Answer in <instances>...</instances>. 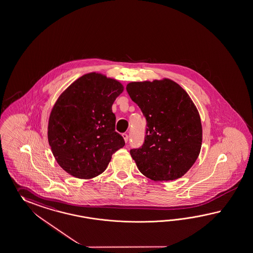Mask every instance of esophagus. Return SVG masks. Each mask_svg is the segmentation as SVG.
Returning <instances> with one entry per match:
<instances>
[{"mask_svg": "<svg viewBox=\"0 0 253 253\" xmlns=\"http://www.w3.org/2000/svg\"><path fill=\"white\" fill-rule=\"evenodd\" d=\"M123 137H124L125 142H128V134L127 133H123Z\"/></svg>", "mask_w": 253, "mask_h": 253, "instance_id": "34e87169", "label": "esophagus"}]
</instances>
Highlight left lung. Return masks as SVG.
<instances>
[{
	"instance_id": "8db88e82",
	"label": "left lung",
	"mask_w": 253,
	"mask_h": 253,
	"mask_svg": "<svg viewBox=\"0 0 253 253\" xmlns=\"http://www.w3.org/2000/svg\"><path fill=\"white\" fill-rule=\"evenodd\" d=\"M126 89L147 122L142 147L129 151L138 169L156 182L182 177L202 144L201 120L191 98L168 79L130 82Z\"/></svg>"
}]
</instances>
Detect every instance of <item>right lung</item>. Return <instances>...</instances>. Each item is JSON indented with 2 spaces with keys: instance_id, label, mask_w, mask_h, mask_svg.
Instances as JSON below:
<instances>
[{
  "instance_id": "add662e5",
  "label": "right lung",
  "mask_w": 253,
  "mask_h": 253,
  "mask_svg": "<svg viewBox=\"0 0 253 253\" xmlns=\"http://www.w3.org/2000/svg\"><path fill=\"white\" fill-rule=\"evenodd\" d=\"M122 83L96 72L84 75L62 93L48 121L47 138L57 164L69 174L91 179L104 172L125 144L115 131L111 107Z\"/></svg>"
}]
</instances>
